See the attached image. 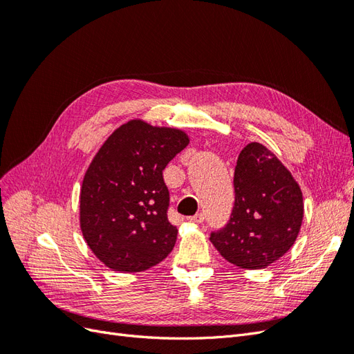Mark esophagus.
I'll return each instance as SVG.
<instances>
[{
    "label": "esophagus",
    "mask_w": 354,
    "mask_h": 354,
    "mask_svg": "<svg viewBox=\"0 0 354 354\" xmlns=\"http://www.w3.org/2000/svg\"><path fill=\"white\" fill-rule=\"evenodd\" d=\"M203 218H205V216H203L202 212H198V214H195V216H192V217H189L187 220L190 221V223H196V224H201L202 221H203Z\"/></svg>",
    "instance_id": "34e87169"
}]
</instances>
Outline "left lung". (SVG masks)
<instances>
[{
	"label": "left lung",
	"instance_id": "1",
	"mask_svg": "<svg viewBox=\"0 0 354 354\" xmlns=\"http://www.w3.org/2000/svg\"><path fill=\"white\" fill-rule=\"evenodd\" d=\"M234 205L224 227L209 234L229 263L264 269L294 245L303 221V194L269 149L246 145L233 177Z\"/></svg>",
	"mask_w": 354,
	"mask_h": 354
}]
</instances>
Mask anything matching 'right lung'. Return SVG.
Returning a JSON list of instances; mask_svg holds the SVG:
<instances>
[{"mask_svg":"<svg viewBox=\"0 0 354 354\" xmlns=\"http://www.w3.org/2000/svg\"><path fill=\"white\" fill-rule=\"evenodd\" d=\"M187 145L183 131L134 120L94 156L82 181L80 221L85 242L109 269L147 270L173 251L177 227L168 221L162 171Z\"/></svg>","mask_w":354,"mask_h":354,"instance_id":"add662e5","label":"right lung"}]
</instances>
